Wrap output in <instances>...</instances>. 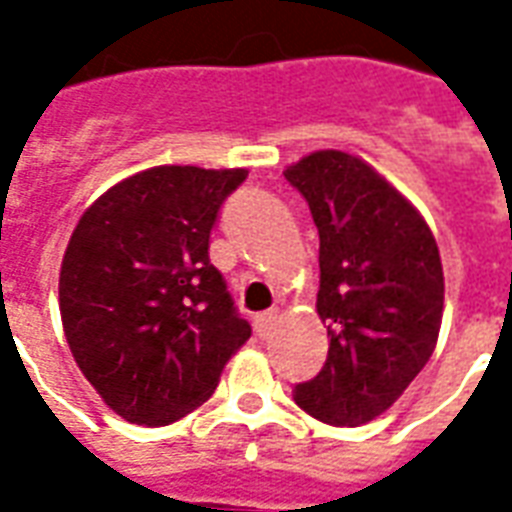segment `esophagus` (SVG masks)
I'll list each match as a JSON object with an SVG mask.
<instances>
[{"label": "esophagus", "mask_w": 512, "mask_h": 512, "mask_svg": "<svg viewBox=\"0 0 512 512\" xmlns=\"http://www.w3.org/2000/svg\"><path fill=\"white\" fill-rule=\"evenodd\" d=\"M274 321H277V312L268 310V312H260L255 318V332L260 334V337H268V332L274 329Z\"/></svg>", "instance_id": "1"}]
</instances>
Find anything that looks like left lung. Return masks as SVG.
Returning <instances> with one entry per match:
<instances>
[{"label": "left lung", "instance_id": "left-lung-1", "mask_svg": "<svg viewBox=\"0 0 512 512\" xmlns=\"http://www.w3.org/2000/svg\"><path fill=\"white\" fill-rule=\"evenodd\" d=\"M321 238L315 310L326 365L293 389L310 417L356 428L384 414L428 365L444 310V271L422 213L359 156L315 150L285 169Z\"/></svg>", "mask_w": 512, "mask_h": 512}]
</instances>
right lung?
Listing matches in <instances>:
<instances>
[{"label":"right lung","instance_id":"add662e5","mask_svg":"<svg viewBox=\"0 0 512 512\" xmlns=\"http://www.w3.org/2000/svg\"><path fill=\"white\" fill-rule=\"evenodd\" d=\"M246 175L150 167L106 189L73 230L60 268L65 340L126 422L191 414L252 334L208 257L219 208Z\"/></svg>","mask_w":512,"mask_h":512}]
</instances>
